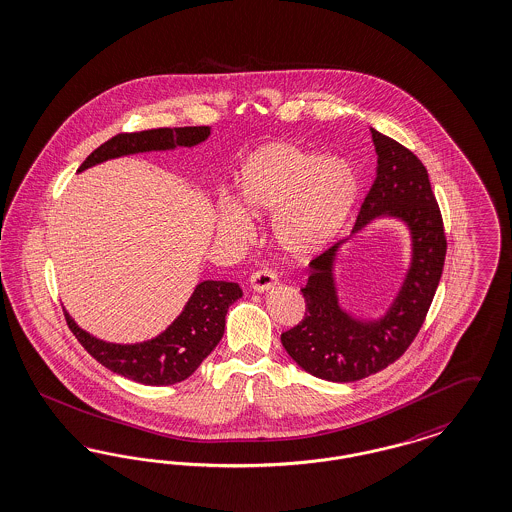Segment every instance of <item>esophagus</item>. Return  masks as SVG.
Returning a JSON list of instances; mask_svg holds the SVG:
<instances>
[{"instance_id":"34e87169","label":"esophagus","mask_w":512,"mask_h":512,"mask_svg":"<svg viewBox=\"0 0 512 512\" xmlns=\"http://www.w3.org/2000/svg\"><path fill=\"white\" fill-rule=\"evenodd\" d=\"M277 275L269 269H260L256 273H252L250 277V289L254 292H267V290L273 289L277 285Z\"/></svg>"}]
</instances>
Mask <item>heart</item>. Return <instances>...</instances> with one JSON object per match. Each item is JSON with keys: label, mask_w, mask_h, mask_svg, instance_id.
Instances as JSON below:
<instances>
[{"label": "heart", "mask_w": 512, "mask_h": 512, "mask_svg": "<svg viewBox=\"0 0 512 512\" xmlns=\"http://www.w3.org/2000/svg\"><path fill=\"white\" fill-rule=\"evenodd\" d=\"M239 199L216 206V231L231 243H245L252 218L271 220L273 241L292 260H308L333 245L350 220L359 176L344 158L271 141L246 156L237 176Z\"/></svg>", "instance_id": "heart-1"}]
</instances>
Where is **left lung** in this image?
<instances>
[{
    "mask_svg": "<svg viewBox=\"0 0 512 512\" xmlns=\"http://www.w3.org/2000/svg\"><path fill=\"white\" fill-rule=\"evenodd\" d=\"M371 137L377 176L361 204L356 227L348 239L310 262L308 283L302 287L306 317L281 334L287 354L300 369L331 382L375 375L403 356L423 327L444 269V223L423 162L375 128ZM382 219L404 225L410 260L395 298L373 318L352 313L341 304L335 266L341 248Z\"/></svg>",
    "mask_w": 512,
    "mask_h": 512,
    "instance_id": "left-lung-1",
    "label": "left lung"
}]
</instances>
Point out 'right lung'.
<instances>
[{
    "mask_svg": "<svg viewBox=\"0 0 512 512\" xmlns=\"http://www.w3.org/2000/svg\"><path fill=\"white\" fill-rule=\"evenodd\" d=\"M212 134L210 126L158 128L137 134H120L103 143L82 162L78 174L107 160L143 153H164L193 149ZM243 296L237 283L200 281L187 298L178 317L153 338L141 342H109L82 329L65 310L68 327L80 344L103 367L120 377L145 386H170L191 377L200 363L220 344L225 315L233 302Z\"/></svg>",
    "mask_w": 512,
    "mask_h": 512,
    "instance_id": "obj_1",
    "label": "right lung"
}]
</instances>
